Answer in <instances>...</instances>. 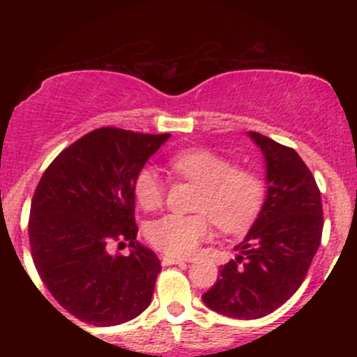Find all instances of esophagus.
Returning <instances> with one entry per match:
<instances>
[{
	"mask_svg": "<svg viewBox=\"0 0 357 357\" xmlns=\"http://www.w3.org/2000/svg\"><path fill=\"white\" fill-rule=\"evenodd\" d=\"M162 266H172V264H185V261L183 259H178V257H171V255H162Z\"/></svg>",
	"mask_w": 357,
	"mask_h": 357,
	"instance_id": "34e87169",
	"label": "esophagus"
}]
</instances>
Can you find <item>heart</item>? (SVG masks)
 Instances as JSON below:
<instances>
[{
  "label": "heart",
  "mask_w": 357,
  "mask_h": 357,
  "mask_svg": "<svg viewBox=\"0 0 357 357\" xmlns=\"http://www.w3.org/2000/svg\"><path fill=\"white\" fill-rule=\"evenodd\" d=\"M172 172L199 186L195 215L169 214L146 229L150 243L174 257L195 254L211 236V221L226 235H240L254 222L266 199V181L259 172L236 167L233 160L205 149H188L169 160ZM135 197L146 211L164 204L165 185L153 167H143L135 179Z\"/></svg>",
  "instance_id": "1"
}]
</instances>
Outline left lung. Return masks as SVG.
I'll return each instance as SVG.
<instances>
[{"instance_id": "left-lung-1", "label": "left lung", "mask_w": 357, "mask_h": 357, "mask_svg": "<svg viewBox=\"0 0 357 357\" xmlns=\"http://www.w3.org/2000/svg\"><path fill=\"white\" fill-rule=\"evenodd\" d=\"M266 164V199L236 257L202 295L212 311L257 319L285 304L304 282L323 233V207L311 171L294 149L248 131Z\"/></svg>"}]
</instances>
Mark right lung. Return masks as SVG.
I'll list each match as a JSON object with an SVG mask.
<instances>
[{"label": "right lung", "mask_w": 357, "mask_h": 357, "mask_svg": "<svg viewBox=\"0 0 357 357\" xmlns=\"http://www.w3.org/2000/svg\"><path fill=\"white\" fill-rule=\"evenodd\" d=\"M117 128L88 132L50 164L29 218L32 261L66 311L95 326L135 319L152 302L160 261L136 242L135 179L169 139ZM129 256L109 254V242Z\"/></svg>", "instance_id": "1"}]
</instances>
